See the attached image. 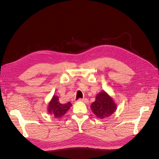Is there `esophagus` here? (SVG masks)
<instances>
[{
    "label": "esophagus",
    "instance_id": "34e87169",
    "mask_svg": "<svg viewBox=\"0 0 159 159\" xmlns=\"http://www.w3.org/2000/svg\"><path fill=\"white\" fill-rule=\"evenodd\" d=\"M78 101H80V102H84L85 103H87L88 102V101L87 99H85V98H83V99H80Z\"/></svg>",
    "mask_w": 159,
    "mask_h": 159
}]
</instances>
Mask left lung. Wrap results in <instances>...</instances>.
Instances as JSON below:
<instances>
[{
    "label": "left lung",
    "instance_id": "1",
    "mask_svg": "<svg viewBox=\"0 0 159 159\" xmlns=\"http://www.w3.org/2000/svg\"><path fill=\"white\" fill-rule=\"evenodd\" d=\"M91 109L96 117L103 119L110 117L117 109V104L113 99L105 91L97 94L95 101L91 103Z\"/></svg>",
    "mask_w": 159,
    "mask_h": 159
}]
</instances>
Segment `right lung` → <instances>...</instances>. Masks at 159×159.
I'll return each instance as SVG.
<instances>
[{
	"mask_svg": "<svg viewBox=\"0 0 159 159\" xmlns=\"http://www.w3.org/2000/svg\"><path fill=\"white\" fill-rule=\"evenodd\" d=\"M71 107V103H61L59 102V98L57 95H54L48 106V113L55 118L59 119L67 113Z\"/></svg>",
	"mask_w": 159,
	"mask_h": 159,
	"instance_id": "add662e5",
	"label": "right lung"
}]
</instances>
